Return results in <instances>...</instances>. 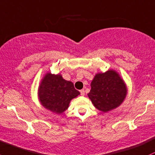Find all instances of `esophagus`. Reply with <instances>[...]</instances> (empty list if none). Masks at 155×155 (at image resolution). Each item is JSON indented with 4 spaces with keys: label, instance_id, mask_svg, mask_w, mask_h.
I'll return each instance as SVG.
<instances>
[{
    "label": "esophagus",
    "instance_id": "1",
    "mask_svg": "<svg viewBox=\"0 0 155 155\" xmlns=\"http://www.w3.org/2000/svg\"><path fill=\"white\" fill-rule=\"evenodd\" d=\"M80 92H81V94L82 96H84V94H85V91H84V89H82V90H81L80 91Z\"/></svg>",
    "mask_w": 155,
    "mask_h": 155
}]
</instances>
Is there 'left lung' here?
<instances>
[{"label":"left lung","instance_id":"8db88e82","mask_svg":"<svg viewBox=\"0 0 155 155\" xmlns=\"http://www.w3.org/2000/svg\"><path fill=\"white\" fill-rule=\"evenodd\" d=\"M126 94L127 86L124 79L117 71L109 69L94 75L88 97L96 109L106 113L120 106Z\"/></svg>","mask_w":155,"mask_h":155}]
</instances>
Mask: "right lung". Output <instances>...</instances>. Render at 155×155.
I'll list each match as a JSON object with an SVG mask.
<instances>
[{
  "label": "right lung",
  "instance_id": "add662e5",
  "mask_svg": "<svg viewBox=\"0 0 155 155\" xmlns=\"http://www.w3.org/2000/svg\"><path fill=\"white\" fill-rule=\"evenodd\" d=\"M80 94L71 81H66L60 73L54 74L49 71L41 79L38 89L41 104L57 114L64 112L69 108L71 100Z\"/></svg>",
  "mask_w": 155,
  "mask_h": 155
}]
</instances>
